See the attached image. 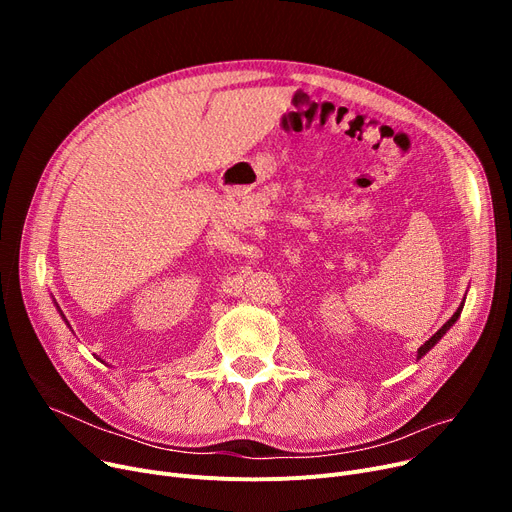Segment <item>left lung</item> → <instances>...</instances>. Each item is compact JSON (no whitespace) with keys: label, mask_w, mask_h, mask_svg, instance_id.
<instances>
[{"label":"left lung","mask_w":512,"mask_h":512,"mask_svg":"<svg viewBox=\"0 0 512 512\" xmlns=\"http://www.w3.org/2000/svg\"><path fill=\"white\" fill-rule=\"evenodd\" d=\"M463 305H465V299H463L461 307L456 309V311H454V315H452V317L446 321V324H444V326H442V328H440V330H438V332H436L432 338H429L425 344H421V346H419V351H417V359H421V357H423V355L429 351V348H434V346L438 344V340H440V338H442V336H444V334L450 330V326L454 324V321L459 319V315H461V311H463Z\"/></svg>","instance_id":"left-lung-1"}]
</instances>
